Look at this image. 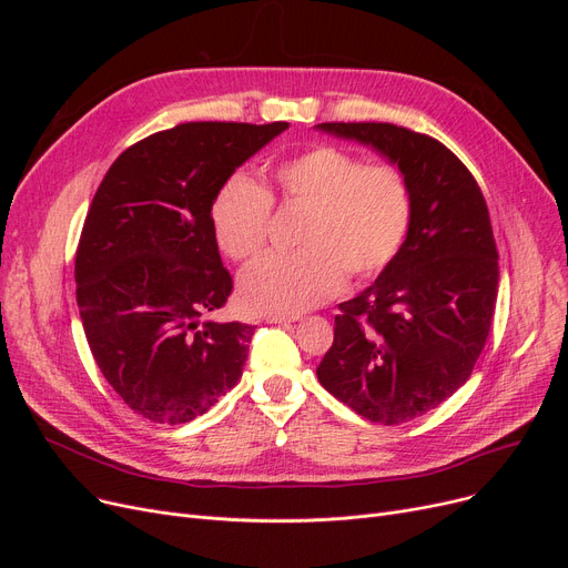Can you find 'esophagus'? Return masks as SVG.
<instances>
[{
	"label": "esophagus",
	"instance_id": "1",
	"mask_svg": "<svg viewBox=\"0 0 568 568\" xmlns=\"http://www.w3.org/2000/svg\"><path fill=\"white\" fill-rule=\"evenodd\" d=\"M264 320L268 324H287V322H294L296 317L294 315H281V313H268V315H264Z\"/></svg>",
	"mask_w": 568,
	"mask_h": 568
}]
</instances>
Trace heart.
<instances>
[{"label": "heart", "instance_id": "heart-1", "mask_svg": "<svg viewBox=\"0 0 568 568\" xmlns=\"http://www.w3.org/2000/svg\"><path fill=\"white\" fill-rule=\"evenodd\" d=\"M272 200L304 212L294 253L253 262L239 281L246 308L302 313L336 296L345 281L379 276L400 253L412 223V189L392 163H364L315 144L272 170V189L236 174L212 204L214 236L236 262L255 257L272 227Z\"/></svg>", "mask_w": 568, "mask_h": 568}]
</instances>
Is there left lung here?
<instances>
[{
  "instance_id": "1",
  "label": "left lung",
  "mask_w": 568,
  "mask_h": 568,
  "mask_svg": "<svg viewBox=\"0 0 568 568\" xmlns=\"http://www.w3.org/2000/svg\"><path fill=\"white\" fill-rule=\"evenodd\" d=\"M320 131L371 144L405 174L412 223L396 260L343 302L317 366L326 392L364 419L398 426L454 396L486 345L497 302V246L484 193L439 140L384 122Z\"/></svg>"
}]
</instances>
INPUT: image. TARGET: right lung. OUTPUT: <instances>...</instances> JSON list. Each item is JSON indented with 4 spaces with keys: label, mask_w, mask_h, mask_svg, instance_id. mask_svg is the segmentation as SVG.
Instances as JSON below:
<instances>
[{
    "label": "right lung",
    "mask_w": 568,
    "mask_h": 568,
    "mask_svg": "<svg viewBox=\"0 0 568 568\" xmlns=\"http://www.w3.org/2000/svg\"><path fill=\"white\" fill-rule=\"evenodd\" d=\"M287 122H189L149 135L105 172L75 253L89 349L135 414L186 424L242 377L253 326L204 320L225 306L212 204Z\"/></svg>",
    "instance_id": "obj_1"
}]
</instances>
